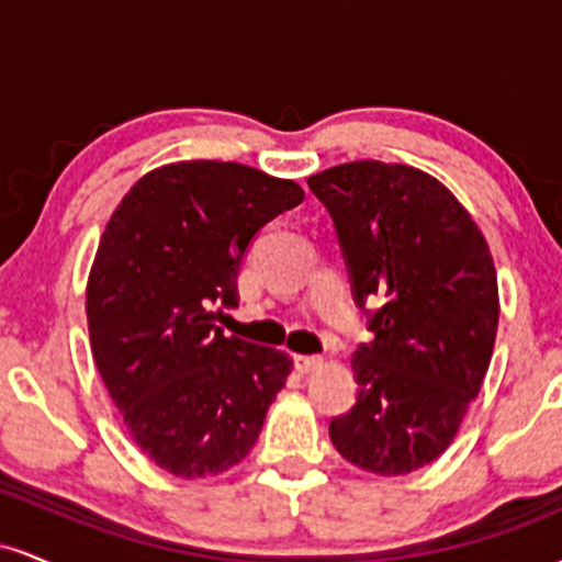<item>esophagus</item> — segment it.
I'll list each match as a JSON object with an SVG mask.
<instances>
[{
	"mask_svg": "<svg viewBox=\"0 0 562 562\" xmlns=\"http://www.w3.org/2000/svg\"><path fill=\"white\" fill-rule=\"evenodd\" d=\"M325 367V359L322 357H303V353H299L295 357V370L301 372V375H308V372H317Z\"/></svg>",
	"mask_w": 562,
	"mask_h": 562,
	"instance_id": "obj_1",
	"label": "esophagus"
}]
</instances>
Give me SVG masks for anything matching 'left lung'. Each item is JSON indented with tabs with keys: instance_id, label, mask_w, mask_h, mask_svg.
I'll use <instances>...</instances> for the list:
<instances>
[{
	"instance_id": "8db88e82",
	"label": "left lung",
	"mask_w": 562,
	"mask_h": 562,
	"mask_svg": "<svg viewBox=\"0 0 562 562\" xmlns=\"http://www.w3.org/2000/svg\"><path fill=\"white\" fill-rule=\"evenodd\" d=\"M308 187L330 211L357 303H383L375 338L351 357L357 404L330 441L367 473H415L454 441L492 362V250L449 187L415 166L351 160Z\"/></svg>"
}]
</instances>
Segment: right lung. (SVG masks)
I'll list each match as a JSON object with an SVG mask.
<instances>
[{
    "instance_id": "right-lung-1",
    "label": "right lung",
    "mask_w": 562,
    "mask_h": 562,
    "mask_svg": "<svg viewBox=\"0 0 562 562\" xmlns=\"http://www.w3.org/2000/svg\"><path fill=\"white\" fill-rule=\"evenodd\" d=\"M303 200L293 179L235 160L147 171L108 218L87 280L92 359L126 434L177 479L227 473L259 441L293 370L285 351L224 335L263 224Z\"/></svg>"
}]
</instances>
